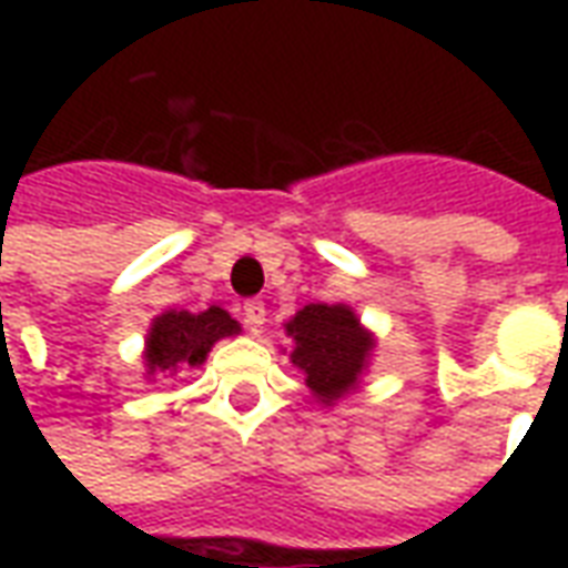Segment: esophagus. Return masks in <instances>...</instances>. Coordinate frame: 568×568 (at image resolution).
I'll list each match as a JSON object with an SVG mask.
<instances>
[{
    "instance_id": "1",
    "label": "esophagus",
    "mask_w": 568,
    "mask_h": 568,
    "mask_svg": "<svg viewBox=\"0 0 568 568\" xmlns=\"http://www.w3.org/2000/svg\"><path fill=\"white\" fill-rule=\"evenodd\" d=\"M243 322H246L248 332H261L264 322H267V307H264V301H246V304H243Z\"/></svg>"
}]
</instances>
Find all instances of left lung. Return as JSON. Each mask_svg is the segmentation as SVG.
Instances as JSON below:
<instances>
[{"label":"left lung","mask_w":568,"mask_h":568,"mask_svg":"<svg viewBox=\"0 0 568 568\" xmlns=\"http://www.w3.org/2000/svg\"><path fill=\"white\" fill-rule=\"evenodd\" d=\"M285 337H292V365L325 407L356 393L377 346L349 304H307L285 322Z\"/></svg>","instance_id":"left-lung-1"}]
</instances>
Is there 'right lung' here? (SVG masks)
<instances>
[{
  "label": "right lung",
  "instance_id": "obj_1",
  "mask_svg": "<svg viewBox=\"0 0 568 568\" xmlns=\"http://www.w3.org/2000/svg\"><path fill=\"white\" fill-rule=\"evenodd\" d=\"M240 334V322L231 320V313L212 304L210 310H163L154 316L145 334V349H142V365H145V381H154L158 374L173 377L179 371L200 368L210 349L222 337Z\"/></svg>",
  "mask_w": 568,
  "mask_h": 568
}]
</instances>
